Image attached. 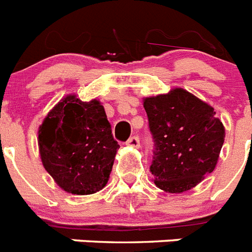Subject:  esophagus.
Listing matches in <instances>:
<instances>
[{
    "mask_svg": "<svg viewBox=\"0 0 252 252\" xmlns=\"http://www.w3.org/2000/svg\"><path fill=\"white\" fill-rule=\"evenodd\" d=\"M126 145H128V147H131V148H139L140 147V140H139V137L137 136H132L128 139L127 143H126Z\"/></svg>",
    "mask_w": 252,
    "mask_h": 252,
    "instance_id": "1",
    "label": "esophagus"
}]
</instances>
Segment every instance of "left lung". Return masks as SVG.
I'll return each mask as SVG.
<instances>
[{
    "label": "left lung",
    "mask_w": 252,
    "mask_h": 252,
    "mask_svg": "<svg viewBox=\"0 0 252 252\" xmlns=\"http://www.w3.org/2000/svg\"><path fill=\"white\" fill-rule=\"evenodd\" d=\"M156 143L154 184L169 193L191 190L212 173L224 143V126L212 105L182 88L144 98Z\"/></svg>",
    "instance_id": "8db88e82"
}]
</instances>
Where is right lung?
I'll list each match as a JSON object with an SVG mask.
<instances>
[{
  "mask_svg": "<svg viewBox=\"0 0 252 252\" xmlns=\"http://www.w3.org/2000/svg\"><path fill=\"white\" fill-rule=\"evenodd\" d=\"M38 147L43 167L62 190L90 195L108 182L120 145L102 103L68 94L43 120Z\"/></svg>",
  "mask_w": 252,
  "mask_h": 252,
  "instance_id": "1",
  "label": "right lung"
}]
</instances>
